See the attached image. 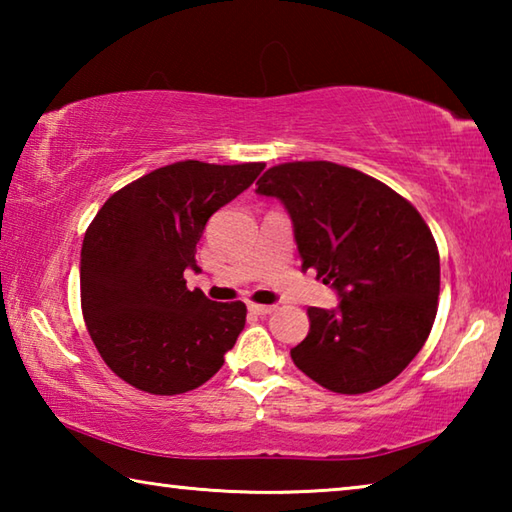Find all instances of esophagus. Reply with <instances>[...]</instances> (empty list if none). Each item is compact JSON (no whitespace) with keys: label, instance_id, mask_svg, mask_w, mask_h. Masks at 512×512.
Here are the masks:
<instances>
[{"label":"esophagus","instance_id":"34e87169","mask_svg":"<svg viewBox=\"0 0 512 512\" xmlns=\"http://www.w3.org/2000/svg\"><path fill=\"white\" fill-rule=\"evenodd\" d=\"M275 307H271V305H257V302H250L248 305V311L250 314H257V316H266V314H271Z\"/></svg>","mask_w":512,"mask_h":512}]
</instances>
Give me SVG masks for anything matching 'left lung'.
Here are the masks:
<instances>
[{
    "label": "left lung",
    "mask_w": 512,
    "mask_h": 512,
    "mask_svg": "<svg viewBox=\"0 0 512 512\" xmlns=\"http://www.w3.org/2000/svg\"><path fill=\"white\" fill-rule=\"evenodd\" d=\"M291 214L302 271L339 291L309 307L291 359L327 391L361 395L409 366L436 320L440 257L420 212L381 180L327 160L284 162L257 180Z\"/></svg>",
    "instance_id": "1"
}]
</instances>
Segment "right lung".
<instances>
[{"instance_id": "1", "label": "right lung", "mask_w": 512, "mask_h": 512, "mask_svg": "<svg viewBox=\"0 0 512 512\" xmlns=\"http://www.w3.org/2000/svg\"><path fill=\"white\" fill-rule=\"evenodd\" d=\"M264 162H173L112 194L85 230L81 309L101 359L151 395L203 386L246 325L244 302L189 291L185 268L210 216L237 198Z\"/></svg>"}]
</instances>
